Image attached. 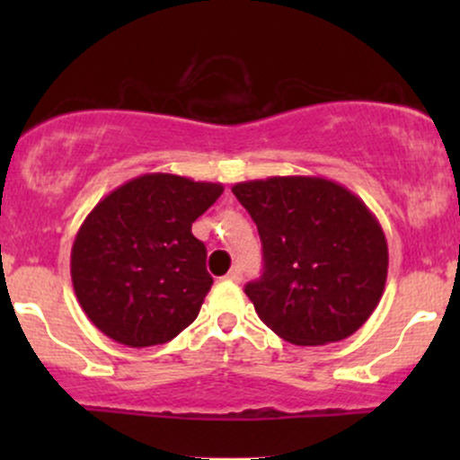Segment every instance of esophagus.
<instances>
[{"label": "esophagus", "mask_w": 460, "mask_h": 460, "mask_svg": "<svg viewBox=\"0 0 460 460\" xmlns=\"http://www.w3.org/2000/svg\"><path fill=\"white\" fill-rule=\"evenodd\" d=\"M226 279H229V281H234V283H240L242 281V268L240 266L231 268V270L226 272Z\"/></svg>", "instance_id": "34e87169"}]
</instances>
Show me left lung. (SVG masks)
Wrapping results in <instances>:
<instances>
[{"instance_id": "1", "label": "left lung", "mask_w": 460, "mask_h": 460, "mask_svg": "<svg viewBox=\"0 0 460 460\" xmlns=\"http://www.w3.org/2000/svg\"><path fill=\"white\" fill-rule=\"evenodd\" d=\"M231 190L261 237L263 274L244 292L263 324L296 346L361 329L389 266L383 226L367 205L324 177H268Z\"/></svg>"}]
</instances>
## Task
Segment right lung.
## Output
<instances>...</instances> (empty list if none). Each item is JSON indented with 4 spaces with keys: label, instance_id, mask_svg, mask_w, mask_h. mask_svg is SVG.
I'll return each instance as SVG.
<instances>
[{
    "label": "right lung",
    "instance_id": "add662e5",
    "mask_svg": "<svg viewBox=\"0 0 460 460\" xmlns=\"http://www.w3.org/2000/svg\"><path fill=\"white\" fill-rule=\"evenodd\" d=\"M223 183L149 172L94 205L71 251V279L84 314L129 348L166 344L197 320L214 279L192 223Z\"/></svg>",
    "mask_w": 460,
    "mask_h": 460
}]
</instances>
